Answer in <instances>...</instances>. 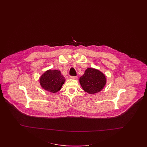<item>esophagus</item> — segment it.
Returning a JSON list of instances; mask_svg holds the SVG:
<instances>
[{
  "label": "esophagus",
  "instance_id": "34e87169",
  "mask_svg": "<svg viewBox=\"0 0 147 147\" xmlns=\"http://www.w3.org/2000/svg\"><path fill=\"white\" fill-rule=\"evenodd\" d=\"M70 78L71 79H74V80H76L78 79V76H70Z\"/></svg>",
  "mask_w": 147,
  "mask_h": 147
}]
</instances>
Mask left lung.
<instances>
[{"instance_id":"left-lung-1","label":"left lung","mask_w":147,"mask_h":147,"mask_svg":"<svg viewBox=\"0 0 147 147\" xmlns=\"http://www.w3.org/2000/svg\"><path fill=\"white\" fill-rule=\"evenodd\" d=\"M80 85L86 92L94 94L100 92L106 84V76L98 69L88 68L79 79Z\"/></svg>"}]
</instances>
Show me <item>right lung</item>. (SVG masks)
<instances>
[{
  "instance_id": "1",
  "label": "right lung",
  "mask_w": 147,
  "mask_h": 147,
  "mask_svg": "<svg viewBox=\"0 0 147 147\" xmlns=\"http://www.w3.org/2000/svg\"><path fill=\"white\" fill-rule=\"evenodd\" d=\"M65 78L58 70L49 69L41 76L40 84L43 89L55 93L62 88Z\"/></svg>"
}]
</instances>
